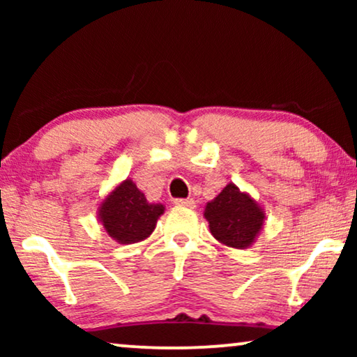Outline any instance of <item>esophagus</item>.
<instances>
[{
	"label": "esophagus",
	"mask_w": 357,
	"mask_h": 357,
	"mask_svg": "<svg viewBox=\"0 0 357 357\" xmlns=\"http://www.w3.org/2000/svg\"><path fill=\"white\" fill-rule=\"evenodd\" d=\"M174 203L178 204V206H187V208H195V206H197V204H195V199H192V198H187V199H175Z\"/></svg>",
	"instance_id": "1"
}]
</instances>
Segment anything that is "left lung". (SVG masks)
I'll return each mask as SVG.
<instances>
[{
  "label": "left lung",
  "mask_w": 357,
  "mask_h": 357,
  "mask_svg": "<svg viewBox=\"0 0 357 357\" xmlns=\"http://www.w3.org/2000/svg\"><path fill=\"white\" fill-rule=\"evenodd\" d=\"M204 219L213 237L231 248L253 245L265 227L266 214L252 195L242 192L236 183H227L216 198L204 206Z\"/></svg>",
  "instance_id": "left-lung-1"
}]
</instances>
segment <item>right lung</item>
I'll return each mask as SVG.
<instances>
[{"label":"right lung","mask_w":357,"mask_h":357,"mask_svg":"<svg viewBox=\"0 0 357 357\" xmlns=\"http://www.w3.org/2000/svg\"><path fill=\"white\" fill-rule=\"evenodd\" d=\"M162 203H149L131 178H125L99 203L97 219L121 245L146 241L164 214Z\"/></svg>","instance_id":"1"}]
</instances>
